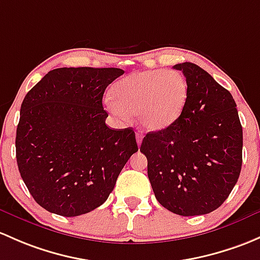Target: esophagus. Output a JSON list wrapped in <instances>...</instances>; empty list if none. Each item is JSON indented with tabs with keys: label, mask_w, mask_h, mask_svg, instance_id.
Segmentation results:
<instances>
[{
	"label": "esophagus",
	"mask_w": 260,
	"mask_h": 260,
	"mask_svg": "<svg viewBox=\"0 0 260 260\" xmlns=\"http://www.w3.org/2000/svg\"><path fill=\"white\" fill-rule=\"evenodd\" d=\"M136 139H137V144H138V146H141L142 139H143V136H142V133H139V132L136 133Z\"/></svg>",
	"instance_id": "34e87169"
}]
</instances>
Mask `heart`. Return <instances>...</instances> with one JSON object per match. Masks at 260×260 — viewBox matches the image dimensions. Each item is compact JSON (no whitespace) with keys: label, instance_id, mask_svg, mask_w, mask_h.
Returning a JSON list of instances; mask_svg holds the SVG:
<instances>
[{"label":"heart","instance_id":"1","mask_svg":"<svg viewBox=\"0 0 260 260\" xmlns=\"http://www.w3.org/2000/svg\"><path fill=\"white\" fill-rule=\"evenodd\" d=\"M113 96L105 98L111 113L124 121L138 116L142 127L154 132L179 118L188 100V83L178 71H139L117 82Z\"/></svg>","mask_w":260,"mask_h":260}]
</instances>
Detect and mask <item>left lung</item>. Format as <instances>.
I'll return each mask as SVG.
<instances>
[{"label":"left lung","instance_id":"8db88e82","mask_svg":"<svg viewBox=\"0 0 260 260\" xmlns=\"http://www.w3.org/2000/svg\"><path fill=\"white\" fill-rule=\"evenodd\" d=\"M188 83L182 114L147 133L141 152L157 201L183 217L208 214L231 194L242 169L243 129L231 92L190 62L174 66Z\"/></svg>","mask_w":260,"mask_h":260}]
</instances>
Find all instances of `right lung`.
Returning <instances> with one entry per match:
<instances>
[{
    "instance_id": "add662e5",
    "label": "right lung",
    "mask_w": 260,
    "mask_h": 260,
    "mask_svg": "<svg viewBox=\"0 0 260 260\" xmlns=\"http://www.w3.org/2000/svg\"><path fill=\"white\" fill-rule=\"evenodd\" d=\"M121 68L52 70L24 97L16 158L42 208L77 217L102 206L127 160L138 151L132 128L111 129L102 98Z\"/></svg>"
}]
</instances>
